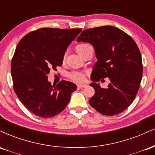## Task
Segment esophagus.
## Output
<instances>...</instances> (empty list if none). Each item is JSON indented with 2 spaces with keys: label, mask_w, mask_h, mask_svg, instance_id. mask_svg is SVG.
Returning a JSON list of instances; mask_svg holds the SVG:
<instances>
[{
  "label": "esophagus",
  "mask_w": 155,
  "mask_h": 155,
  "mask_svg": "<svg viewBox=\"0 0 155 155\" xmlns=\"http://www.w3.org/2000/svg\"><path fill=\"white\" fill-rule=\"evenodd\" d=\"M77 87L80 88H84V87H87V84H77Z\"/></svg>",
  "instance_id": "obj_1"
}]
</instances>
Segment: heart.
<instances>
[{"label": "heart", "mask_w": 155, "mask_h": 155, "mask_svg": "<svg viewBox=\"0 0 155 155\" xmlns=\"http://www.w3.org/2000/svg\"><path fill=\"white\" fill-rule=\"evenodd\" d=\"M88 46L89 44H81L76 46V49L78 54H79L80 53H81V51H82L84 48L88 47ZM71 78L73 80H74V81H80L83 79V75L81 74H80V73H72V74H71Z\"/></svg>", "instance_id": "obj_1"}]
</instances>
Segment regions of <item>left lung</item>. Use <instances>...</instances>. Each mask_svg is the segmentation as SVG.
I'll use <instances>...</instances> for the list:
<instances>
[{"label": "left lung", "instance_id": "1", "mask_svg": "<svg viewBox=\"0 0 155 155\" xmlns=\"http://www.w3.org/2000/svg\"><path fill=\"white\" fill-rule=\"evenodd\" d=\"M77 41L92 44L97 60L91 74L90 86L95 93L89 101L90 106L107 116L122 113L134 101L142 79L141 54L136 43L110 25L84 30ZM106 77L111 83L108 88H101L96 81Z\"/></svg>", "mask_w": 155, "mask_h": 155}]
</instances>
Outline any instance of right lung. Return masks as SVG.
Returning a JSON list of instances; mask_svg holds the SVG:
<instances>
[{
  "label": "right lung",
  "mask_w": 155,
  "mask_h": 155,
  "mask_svg": "<svg viewBox=\"0 0 155 155\" xmlns=\"http://www.w3.org/2000/svg\"><path fill=\"white\" fill-rule=\"evenodd\" d=\"M81 29L41 28L25 35L17 44L11 64L14 90L19 100L36 116L59 114L77 86L63 80L57 85L48 81L50 69L61 66L67 48Z\"/></svg>",
  "instance_id": "1"
}]
</instances>
